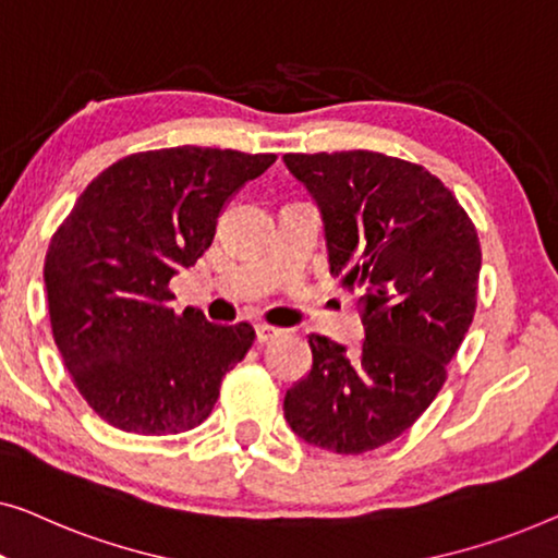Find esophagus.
Here are the masks:
<instances>
[{
  "label": "esophagus",
  "instance_id": "34e87169",
  "mask_svg": "<svg viewBox=\"0 0 558 558\" xmlns=\"http://www.w3.org/2000/svg\"><path fill=\"white\" fill-rule=\"evenodd\" d=\"M255 336H257V343H268V341L276 339V336H280V328L268 326V324H257Z\"/></svg>",
  "mask_w": 558,
  "mask_h": 558
}]
</instances>
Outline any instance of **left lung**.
Wrapping results in <instances>:
<instances>
[{
    "mask_svg": "<svg viewBox=\"0 0 558 558\" xmlns=\"http://www.w3.org/2000/svg\"><path fill=\"white\" fill-rule=\"evenodd\" d=\"M326 225L331 276L361 298L356 354L308 336L311 374L282 412L305 442L361 454L407 433L447 379L477 305L481 240L420 163L379 151L286 154Z\"/></svg>",
    "mask_w": 558,
    "mask_h": 558,
    "instance_id": "obj_1",
    "label": "left lung"
}]
</instances>
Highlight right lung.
Returning a JSON list of instances; mask_svg holds the SVG:
<instances>
[{"mask_svg": "<svg viewBox=\"0 0 558 558\" xmlns=\"http://www.w3.org/2000/svg\"><path fill=\"white\" fill-rule=\"evenodd\" d=\"M276 154L177 146L123 156L85 186L45 255L50 326L70 379L108 425L177 435L202 425L255 341L169 308V280L211 245L225 202Z\"/></svg>", "mask_w": 558, "mask_h": 558, "instance_id": "1", "label": "right lung"}]
</instances>
